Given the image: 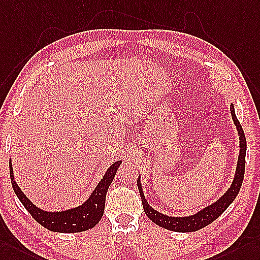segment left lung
Listing matches in <instances>:
<instances>
[{
  "label": "left lung",
  "instance_id": "8db88e82",
  "mask_svg": "<svg viewBox=\"0 0 260 260\" xmlns=\"http://www.w3.org/2000/svg\"><path fill=\"white\" fill-rule=\"evenodd\" d=\"M231 113L234 124H235L237 129V134L239 137V155L237 160V166L235 175L231 186L229 189L220 196L218 200H216L214 203L207 205L206 207L202 208L198 213L189 216H168L166 214H162L160 212L155 211L153 207H151L148 203L147 199H145L142 184H141V175H139L138 178V188L141 195L143 210L147 214V216L153 221L154 224L159 225L163 229L178 232V233H189V232H196L203 227L210 225L211 223L218 218L221 214H223L227 207H229L233 201L236 199L237 194L239 193L240 186L244 180L245 174V157H246V138L244 130L240 125L238 119L235 113V108H234V104H231Z\"/></svg>",
  "mask_w": 260,
  "mask_h": 260
}]
</instances>
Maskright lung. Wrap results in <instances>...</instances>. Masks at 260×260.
<instances>
[{"label":"right lung","mask_w":260,"mask_h":260,"mask_svg":"<svg viewBox=\"0 0 260 260\" xmlns=\"http://www.w3.org/2000/svg\"><path fill=\"white\" fill-rule=\"evenodd\" d=\"M122 161H117L107 169L105 175L101 178L97 186L84 203L65 211L48 212L37 207L31 203L26 195L16 184L14 180L12 160H10V176L12 186L21 203L26 208L34 219L45 229L57 233H79L85 232L96 226L101 219L105 211V202L107 191L115 178L117 170Z\"/></svg>","instance_id":"add662e5"}]
</instances>
